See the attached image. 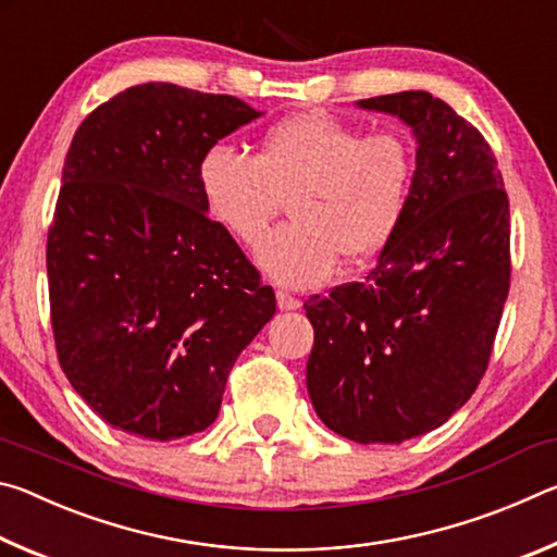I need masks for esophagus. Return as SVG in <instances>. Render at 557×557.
<instances>
[{"label": "esophagus", "instance_id": "obj_1", "mask_svg": "<svg viewBox=\"0 0 557 557\" xmlns=\"http://www.w3.org/2000/svg\"><path fill=\"white\" fill-rule=\"evenodd\" d=\"M277 307L282 309V312H292V309H299L301 301L297 297H292L289 292H277Z\"/></svg>", "mask_w": 557, "mask_h": 557}]
</instances>
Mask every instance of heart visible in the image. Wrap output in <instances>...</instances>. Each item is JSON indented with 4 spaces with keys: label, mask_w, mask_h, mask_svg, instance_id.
Returning a JSON list of instances; mask_svg holds the SVG:
<instances>
[{
    "label": "heart",
    "mask_w": 557,
    "mask_h": 557,
    "mask_svg": "<svg viewBox=\"0 0 557 557\" xmlns=\"http://www.w3.org/2000/svg\"><path fill=\"white\" fill-rule=\"evenodd\" d=\"M412 152L393 132L361 135L322 110L272 125L256 157L213 145L196 178L211 219L235 240L256 243L289 199L292 223L258 243L256 262L270 280L312 287L338 258L361 262L388 243L408 211Z\"/></svg>",
    "instance_id": "1"
}]
</instances>
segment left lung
Here are the masks:
<instances>
[{"instance_id":"left-lung-1","label":"left lung","mask_w":557,"mask_h":557,"mask_svg":"<svg viewBox=\"0 0 557 557\" xmlns=\"http://www.w3.org/2000/svg\"><path fill=\"white\" fill-rule=\"evenodd\" d=\"M414 137L403 221L363 282L305 301L307 391L319 420L358 445L445 425L486 371L511 277V215L486 139L425 90L358 100Z\"/></svg>"}]
</instances>
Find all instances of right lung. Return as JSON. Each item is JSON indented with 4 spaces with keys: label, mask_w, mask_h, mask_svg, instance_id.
<instances>
[{
    "label": "right lung",
    "mask_w": 557,
    "mask_h": 557,
    "mask_svg": "<svg viewBox=\"0 0 557 557\" xmlns=\"http://www.w3.org/2000/svg\"><path fill=\"white\" fill-rule=\"evenodd\" d=\"M260 110L172 83L92 110L65 154L46 245L51 324L75 393L127 435L169 442L219 418L235 358L275 292L209 219L199 159Z\"/></svg>",
    "instance_id": "obj_1"
}]
</instances>
